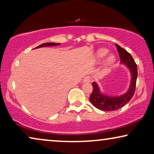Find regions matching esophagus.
<instances>
[{"label": "esophagus", "mask_w": 154, "mask_h": 154, "mask_svg": "<svg viewBox=\"0 0 154 154\" xmlns=\"http://www.w3.org/2000/svg\"><path fill=\"white\" fill-rule=\"evenodd\" d=\"M90 81H91V79H90V76H86L83 79V83H90Z\"/></svg>", "instance_id": "esophagus-1"}]
</instances>
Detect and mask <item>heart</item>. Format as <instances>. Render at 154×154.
Instances as JSON below:
<instances>
[{
  "instance_id": "b5f03b06",
  "label": "heart",
  "mask_w": 154,
  "mask_h": 154,
  "mask_svg": "<svg viewBox=\"0 0 154 154\" xmlns=\"http://www.w3.org/2000/svg\"><path fill=\"white\" fill-rule=\"evenodd\" d=\"M108 52V50L106 49H100L97 52H96V60L97 62H101L103 59L104 58V57L106 56V54ZM116 61V57L115 56L112 54H109L108 56L106 57V59H105L104 61V66L105 68H109V66H111V65L113 64V63L115 62Z\"/></svg>"
}]
</instances>
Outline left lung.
Wrapping results in <instances>:
<instances>
[{"label":"left lung","mask_w":154,"mask_h":154,"mask_svg":"<svg viewBox=\"0 0 154 154\" xmlns=\"http://www.w3.org/2000/svg\"><path fill=\"white\" fill-rule=\"evenodd\" d=\"M116 46L121 59V64H124L129 69L131 75V81L128 91L120 96H109L102 93L97 83L95 82L92 83L93 90L90 97V102L97 109L104 111H116L122 108L130 102L135 92L136 81L137 78V67L136 63L129 52L118 44H116Z\"/></svg>","instance_id":"left-lung-1"}]
</instances>
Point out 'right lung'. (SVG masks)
Here are the masks:
<instances>
[{"mask_svg":"<svg viewBox=\"0 0 154 154\" xmlns=\"http://www.w3.org/2000/svg\"><path fill=\"white\" fill-rule=\"evenodd\" d=\"M60 43H43L38 46L37 48H43V47H46V46H56V45H60Z\"/></svg>","mask_w":154,"mask_h":154,"instance_id":"1","label":"right lung"}]
</instances>
